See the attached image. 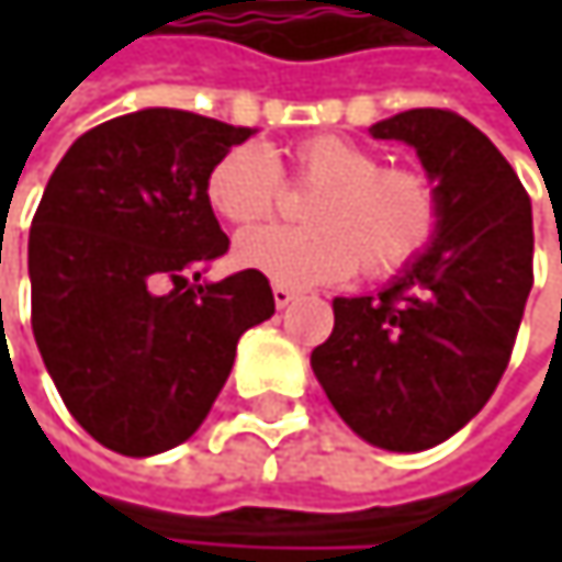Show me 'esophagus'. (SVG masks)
Returning a JSON list of instances; mask_svg holds the SVG:
<instances>
[{
    "instance_id": "obj_1",
    "label": "esophagus",
    "mask_w": 562,
    "mask_h": 562,
    "mask_svg": "<svg viewBox=\"0 0 562 562\" xmlns=\"http://www.w3.org/2000/svg\"><path fill=\"white\" fill-rule=\"evenodd\" d=\"M292 299H295V289H289V285H282V282H277V285H273V302H277L280 308H285Z\"/></svg>"
}]
</instances>
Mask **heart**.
I'll use <instances>...</instances> for the list:
<instances>
[{"mask_svg":"<svg viewBox=\"0 0 562 562\" xmlns=\"http://www.w3.org/2000/svg\"><path fill=\"white\" fill-rule=\"evenodd\" d=\"M292 175L312 184L302 217L308 227H267L244 234L234 263L273 282L312 285L348 277L384 280L409 267L439 231V194L429 175L381 166V156L345 136H312L292 149ZM280 169L263 146H234L204 181L207 204L234 227L273 217Z\"/></svg>","mask_w":562,"mask_h":562,"instance_id":"heart-1","label":"heart"}]
</instances>
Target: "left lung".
Masks as SVG:
<instances>
[{
  "instance_id": "obj_1",
  "label": "left lung",
  "mask_w": 562,
  "mask_h": 562,
  "mask_svg": "<svg viewBox=\"0 0 562 562\" xmlns=\"http://www.w3.org/2000/svg\"><path fill=\"white\" fill-rule=\"evenodd\" d=\"M416 149L439 194L436 240L378 295L335 299L312 371L371 446L423 452L495 393L533 285L530 198L495 143L452 110L371 126Z\"/></svg>"
}]
</instances>
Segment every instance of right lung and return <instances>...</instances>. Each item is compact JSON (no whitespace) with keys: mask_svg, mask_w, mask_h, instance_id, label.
<instances>
[{"mask_svg":"<svg viewBox=\"0 0 562 562\" xmlns=\"http://www.w3.org/2000/svg\"><path fill=\"white\" fill-rule=\"evenodd\" d=\"M254 130L149 106L83 133L29 234L32 331L70 416L120 456L184 442L237 341L277 312L263 273L187 282L227 254L204 181Z\"/></svg>","mask_w":562,"mask_h":562,"instance_id":"add662e5","label":"right lung"}]
</instances>
